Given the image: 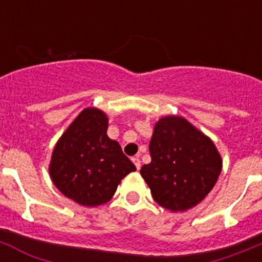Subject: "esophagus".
<instances>
[{"mask_svg":"<svg viewBox=\"0 0 262 262\" xmlns=\"http://www.w3.org/2000/svg\"><path fill=\"white\" fill-rule=\"evenodd\" d=\"M132 161H133V163L136 165V167H137V170L141 169V161L138 157H132Z\"/></svg>","mask_w":262,"mask_h":262,"instance_id":"obj_1","label":"esophagus"}]
</instances>
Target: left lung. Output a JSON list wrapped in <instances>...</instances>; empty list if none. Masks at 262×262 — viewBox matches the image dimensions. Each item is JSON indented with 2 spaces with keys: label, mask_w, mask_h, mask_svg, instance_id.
Segmentation results:
<instances>
[{
  "label": "left lung",
  "mask_w": 262,
  "mask_h": 262,
  "mask_svg": "<svg viewBox=\"0 0 262 262\" xmlns=\"http://www.w3.org/2000/svg\"><path fill=\"white\" fill-rule=\"evenodd\" d=\"M149 151L151 162L140 172L154 200L171 212L199 204L222 172L223 159L213 141L181 116L159 118Z\"/></svg>",
  "instance_id": "left-lung-1"
}]
</instances>
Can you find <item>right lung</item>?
I'll use <instances>...</instances> for the list:
<instances>
[{"instance_id":"1","label":"right lung","mask_w":262,"mask_h":262,"mask_svg":"<svg viewBox=\"0 0 262 262\" xmlns=\"http://www.w3.org/2000/svg\"><path fill=\"white\" fill-rule=\"evenodd\" d=\"M106 130L105 112L88 106L76 116L52 150L49 166L52 183L80 206L108 203L121 179L136 171V166Z\"/></svg>"}]
</instances>
